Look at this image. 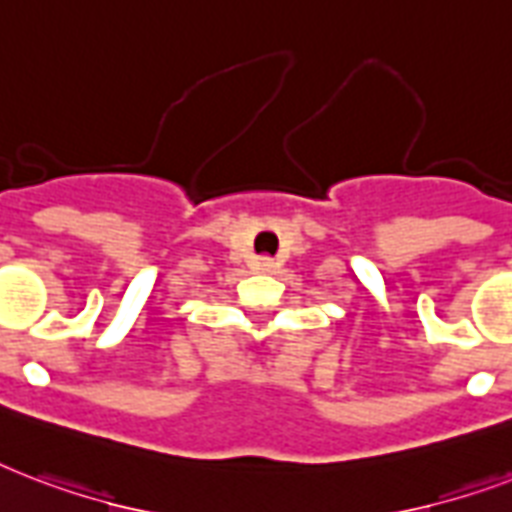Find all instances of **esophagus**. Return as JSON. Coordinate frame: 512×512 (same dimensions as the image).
Instances as JSON below:
<instances>
[{
  "mask_svg": "<svg viewBox=\"0 0 512 512\" xmlns=\"http://www.w3.org/2000/svg\"><path fill=\"white\" fill-rule=\"evenodd\" d=\"M253 269H256V272H275L277 264L272 259H267V256H259V259L253 261Z\"/></svg>",
  "mask_w": 512,
  "mask_h": 512,
  "instance_id": "1",
  "label": "esophagus"
}]
</instances>
